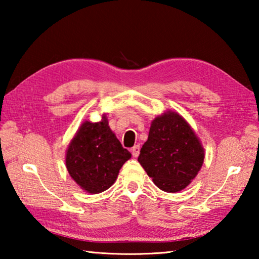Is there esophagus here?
<instances>
[{
    "label": "esophagus",
    "instance_id": "obj_1",
    "mask_svg": "<svg viewBox=\"0 0 259 259\" xmlns=\"http://www.w3.org/2000/svg\"><path fill=\"white\" fill-rule=\"evenodd\" d=\"M140 152V146L139 145H135L133 148H131V153H133L134 157H138Z\"/></svg>",
    "mask_w": 259,
    "mask_h": 259
}]
</instances>
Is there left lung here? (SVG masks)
<instances>
[{
	"label": "left lung",
	"instance_id": "obj_1",
	"mask_svg": "<svg viewBox=\"0 0 259 259\" xmlns=\"http://www.w3.org/2000/svg\"><path fill=\"white\" fill-rule=\"evenodd\" d=\"M204 148L184 117L165 111L152 121L138 162L160 190L183 191L199 174Z\"/></svg>",
	"mask_w": 259,
	"mask_h": 259
}]
</instances>
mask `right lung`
Wrapping results in <instances>:
<instances>
[{"label": "right lung", "instance_id": "add662e5", "mask_svg": "<svg viewBox=\"0 0 259 259\" xmlns=\"http://www.w3.org/2000/svg\"><path fill=\"white\" fill-rule=\"evenodd\" d=\"M130 152L122 147L105 114L99 122L84 121L66 151V168L83 191L98 194L115 183Z\"/></svg>", "mask_w": 259, "mask_h": 259}]
</instances>
